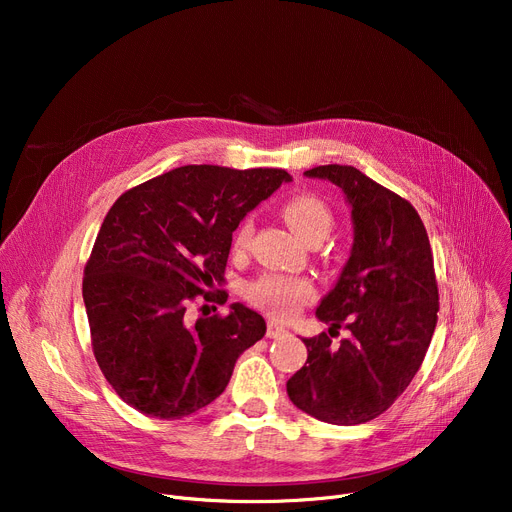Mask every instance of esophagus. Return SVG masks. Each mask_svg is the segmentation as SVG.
<instances>
[{
	"label": "esophagus",
	"mask_w": 512,
	"mask_h": 512,
	"mask_svg": "<svg viewBox=\"0 0 512 512\" xmlns=\"http://www.w3.org/2000/svg\"><path fill=\"white\" fill-rule=\"evenodd\" d=\"M265 334H267V338H282V336L288 334V330L284 326L276 324V321H270V324H267V332Z\"/></svg>",
	"instance_id": "34e87169"
}]
</instances>
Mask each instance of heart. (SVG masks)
Instances as JSON below:
<instances>
[{"mask_svg": "<svg viewBox=\"0 0 512 512\" xmlns=\"http://www.w3.org/2000/svg\"><path fill=\"white\" fill-rule=\"evenodd\" d=\"M282 218L288 228L297 234L301 240H321L326 238L334 226V213L326 201H321L315 195L303 193L288 199L282 205ZM253 234V222L242 220L234 232L232 247L234 251H245ZM313 297V286L303 278H288V276H263L247 288V299L270 313L274 317L286 319L299 311L303 303Z\"/></svg>", "mask_w": 512, "mask_h": 512, "instance_id": "b5f03b06", "label": "heart"}]
</instances>
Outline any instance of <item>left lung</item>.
Instances as JSON below:
<instances>
[{"instance_id": "left-lung-1", "label": "left lung", "mask_w": 512, "mask_h": 512, "mask_svg": "<svg viewBox=\"0 0 512 512\" xmlns=\"http://www.w3.org/2000/svg\"><path fill=\"white\" fill-rule=\"evenodd\" d=\"M305 174L342 188L355 242L338 284L317 307L330 334L303 338L307 363L286 390L319 421L357 425L388 411L425 359L440 311L434 255L417 209L390 188L353 166ZM342 325L352 336L334 345Z\"/></svg>"}]
</instances>
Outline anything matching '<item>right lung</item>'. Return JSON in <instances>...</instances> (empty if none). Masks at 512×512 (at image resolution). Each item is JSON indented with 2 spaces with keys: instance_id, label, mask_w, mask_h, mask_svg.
<instances>
[{
  "instance_id": "1",
  "label": "right lung",
  "mask_w": 512,
  "mask_h": 512,
  "mask_svg": "<svg viewBox=\"0 0 512 512\" xmlns=\"http://www.w3.org/2000/svg\"><path fill=\"white\" fill-rule=\"evenodd\" d=\"M290 174L182 166L118 197L85 265L91 346L116 394L149 417L182 419L218 398L265 319L234 303L191 321L193 303L228 301L232 232ZM207 307V305H203ZM201 307V309H203Z\"/></svg>"
}]
</instances>
